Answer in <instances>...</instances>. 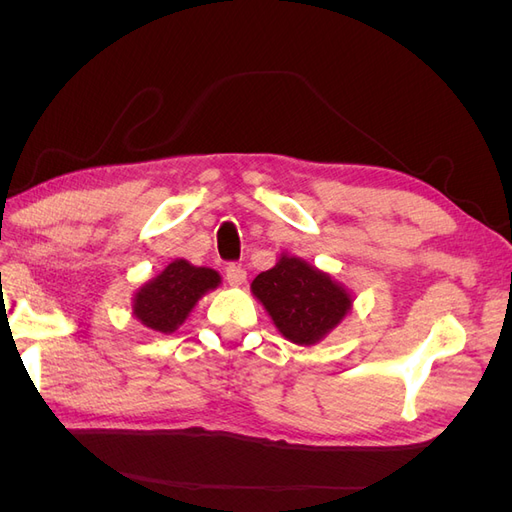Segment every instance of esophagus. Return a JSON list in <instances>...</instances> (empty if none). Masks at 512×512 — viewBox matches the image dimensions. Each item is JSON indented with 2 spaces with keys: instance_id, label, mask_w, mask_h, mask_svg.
<instances>
[{
  "instance_id": "1",
  "label": "esophagus",
  "mask_w": 512,
  "mask_h": 512,
  "mask_svg": "<svg viewBox=\"0 0 512 512\" xmlns=\"http://www.w3.org/2000/svg\"><path fill=\"white\" fill-rule=\"evenodd\" d=\"M245 277H247V273L239 265H228L226 267V282L230 286H241L245 282Z\"/></svg>"
}]
</instances>
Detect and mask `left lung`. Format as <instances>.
Masks as SVG:
<instances>
[{
  "mask_svg": "<svg viewBox=\"0 0 512 512\" xmlns=\"http://www.w3.org/2000/svg\"><path fill=\"white\" fill-rule=\"evenodd\" d=\"M252 294L267 309L275 329L297 346H314L350 314L354 294L303 258L282 252L277 262L256 275Z\"/></svg>",
  "mask_w": 512,
  "mask_h": 512,
  "instance_id": "left-lung-1",
  "label": "left lung"
}]
</instances>
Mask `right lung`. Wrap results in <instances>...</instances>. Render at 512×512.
I'll return each mask as SVG.
<instances>
[{
    "mask_svg": "<svg viewBox=\"0 0 512 512\" xmlns=\"http://www.w3.org/2000/svg\"><path fill=\"white\" fill-rule=\"evenodd\" d=\"M220 284L222 275L218 271L175 258L153 280L136 288L132 316L147 329L170 335L190 318L196 303Z\"/></svg>",
    "mask_w": 512,
    "mask_h": 512,
    "instance_id": "1",
    "label": "right lung"
}]
</instances>
